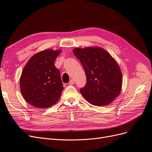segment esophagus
Listing matches in <instances>:
<instances>
[{
	"instance_id": "34e87169",
	"label": "esophagus",
	"mask_w": 152,
	"mask_h": 152,
	"mask_svg": "<svg viewBox=\"0 0 152 152\" xmlns=\"http://www.w3.org/2000/svg\"><path fill=\"white\" fill-rule=\"evenodd\" d=\"M74 83V80L73 79H71L70 81H69V85H73Z\"/></svg>"
}]
</instances>
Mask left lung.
<instances>
[{"label":"left lung","instance_id":"8db88e82","mask_svg":"<svg viewBox=\"0 0 152 152\" xmlns=\"http://www.w3.org/2000/svg\"><path fill=\"white\" fill-rule=\"evenodd\" d=\"M85 70L87 82L80 89L83 97L94 106L112 102L121 91L123 77L117 62L107 51L98 47L73 51Z\"/></svg>","mask_w":152,"mask_h":152}]
</instances>
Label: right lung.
<instances>
[{
	"mask_svg": "<svg viewBox=\"0 0 152 152\" xmlns=\"http://www.w3.org/2000/svg\"><path fill=\"white\" fill-rule=\"evenodd\" d=\"M61 50H45L33 55L20 78V88L25 100L38 108H47L58 101L64 89L60 73L54 65Z\"/></svg>",
	"mask_w": 152,
	"mask_h": 152,
	"instance_id": "add662e5",
	"label": "right lung"
}]
</instances>
